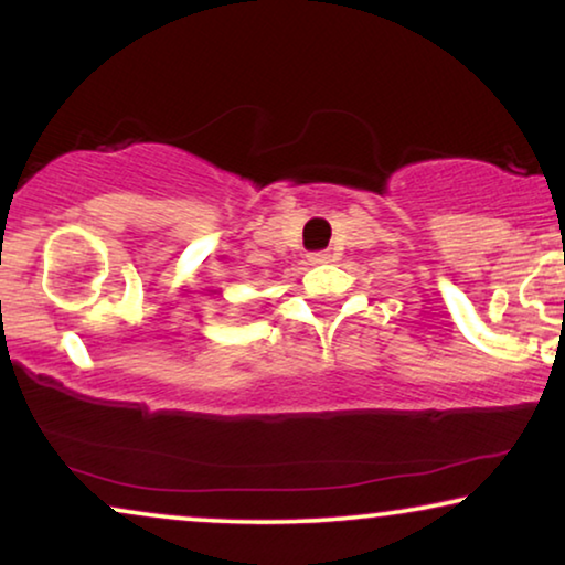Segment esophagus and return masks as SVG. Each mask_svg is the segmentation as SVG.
<instances>
[{"instance_id":"esophagus-1","label":"esophagus","mask_w":565,"mask_h":565,"mask_svg":"<svg viewBox=\"0 0 565 565\" xmlns=\"http://www.w3.org/2000/svg\"><path fill=\"white\" fill-rule=\"evenodd\" d=\"M331 257L327 252H313V254H308V262H311V265H323V262H329Z\"/></svg>"}]
</instances>
